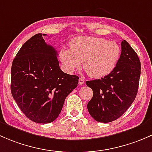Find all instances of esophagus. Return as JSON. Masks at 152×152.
<instances>
[{
    "mask_svg": "<svg viewBox=\"0 0 152 152\" xmlns=\"http://www.w3.org/2000/svg\"><path fill=\"white\" fill-rule=\"evenodd\" d=\"M78 83H79V85H83L84 83H85V80L83 78H80Z\"/></svg>",
    "mask_w": 152,
    "mask_h": 152,
    "instance_id": "1",
    "label": "esophagus"
}]
</instances>
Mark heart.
Returning <instances> with one entry per match:
<instances>
[{"instance_id":"heart-1","label":"heart","mask_w":152,"mask_h":152,"mask_svg":"<svg viewBox=\"0 0 152 152\" xmlns=\"http://www.w3.org/2000/svg\"><path fill=\"white\" fill-rule=\"evenodd\" d=\"M121 48L117 42L95 37H79L70 43V50H61L59 58L66 71L73 72L81 66L89 76L102 78L110 75L118 64Z\"/></svg>"}]
</instances>
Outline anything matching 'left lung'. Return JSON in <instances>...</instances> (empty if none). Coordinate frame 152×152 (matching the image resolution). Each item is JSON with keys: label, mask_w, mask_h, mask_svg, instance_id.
Segmentation results:
<instances>
[{"label": "left lung", "mask_w": 152, "mask_h": 152, "mask_svg": "<svg viewBox=\"0 0 152 152\" xmlns=\"http://www.w3.org/2000/svg\"><path fill=\"white\" fill-rule=\"evenodd\" d=\"M140 76V61L127 42H121L118 64L108 75L86 81L93 90L87 107L92 118L108 123L118 119L130 107L136 97Z\"/></svg>", "instance_id": "8db88e82"}]
</instances>
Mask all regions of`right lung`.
<instances>
[{
  "label": "right lung",
  "instance_id": "1",
  "mask_svg": "<svg viewBox=\"0 0 152 152\" xmlns=\"http://www.w3.org/2000/svg\"><path fill=\"white\" fill-rule=\"evenodd\" d=\"M37 34L22 46L11 69V92L22 112L36 123L48 124L60 114L79 77L59 67L57 51Z\"/></svg>",
  "mask_w": 152,
  "mask_h": 152
}]
</instances>
